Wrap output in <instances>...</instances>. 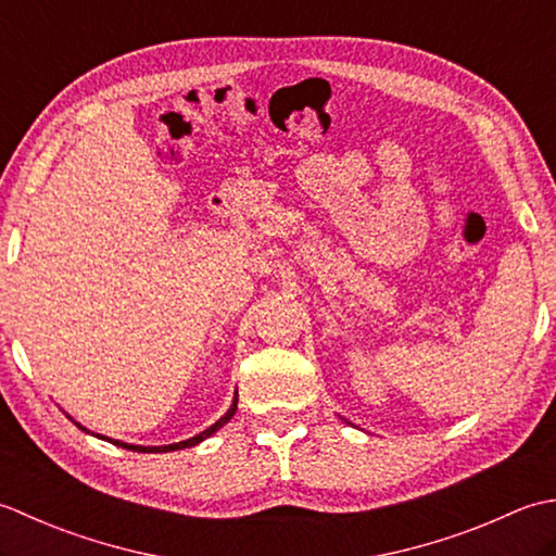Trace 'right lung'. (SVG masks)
<instances>
[{
  "label": "right lung",
  "instance_id": "right-lung-1",
  "mask_svg": "<svg viewBox=\"0 0 556 556\" xmlns=\"http://www.w3.org/2000/svg\"><path fill=\"white\" fill-rule=\"evenodd\" d=\"M236 404H239V392H233V401H231V406H229V410L224 413V416L217 420V422H212L207 430H203L200 434H195V437H191V440H184V442H176V444H164V446H143V444H128V442H122V440H112V437H104V434H96V432H90V430H86L83 428L80 422H76L78 428L83 430V432H88V434H96V437H100V440H108V442H112V444H116V446H122V448H128V452H138V454H162V452H176V448H188V446H195V444H200L203 440H207V437H212L215 434L222 425H227L229 420H231V416L236 413Z\"/></svg>",
  "mask_w": 556,
  "mask_h": 556
}]
</instances>
